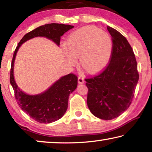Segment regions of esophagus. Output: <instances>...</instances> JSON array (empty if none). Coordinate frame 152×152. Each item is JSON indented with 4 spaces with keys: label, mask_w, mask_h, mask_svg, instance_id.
<instances>
[{
    "label": "esophagus",
    "mask_w": 152,
    "mask_h": 152,
    "mask_svg": "<svg viewBox=\"0 0 152 152\" xmlns=\"http://www.w3.org/2000/svg\"><path fill=\"white\" fill-rule=\"evenodd\" d=\"M84 82V79L82 76H78V83L82 84Z\"/></svg>",
    "instance_id": "esophagus-1"
}]
</instances>
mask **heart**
I'll return each instance as SVG.
<instances>
[{
    "mask_svg": "<svg viewBox=\"0 0 152 152\" xmlns=\"http://www.w3.org/2000/svg\"><path fill=\"white\" fill-rule=\"evenodd\" d=\"M66 57L71 64L80 56V64L89 73L100 71L111 57L113 42L109 34L96 27L88 26L76 31L66 42Z\"/></svg>",
    "mask_w": 152,
    "mask_h": 152,
    "instance_id": "1",
    "label": "heart"
}]
</instances>
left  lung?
I'll list each match as a JSON object with an SVG mask.
<instances>
[{
	"label": "left lung",
	"mask_w": 152,
	"mask_h": 152,
	"mask_svg": "<svg viewBox=\"0 0 152 152\" xmlns=\"http://www.w3.org/2000/svg\"><path fill=\"white\" fill-rule=\"evenodd\" d=\"M111 35V57L101 73L85 78L87 104L95 117L117 118L132 104L139 80L137 64L132 46L116 29L107 26Z\"/></svg>",
	"instance_id": "obj_1"
}]
</instances>
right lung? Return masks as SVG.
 <instances>
[{"label": "right lung", "mask_w": 152, "mask_h": 152, "mask_svg": "<svg viewBox=\"0 0 152 152\" xmlns=\"http://www.w3.org/2000/svg\"><path fill=\"white\" fill-rule=\"evenodd\" d=\"M73 27L72 25L59 23L42 25L25 34L15 50L11 67L10 82L14 90L15 99L20 109L39 123H52L62 117L68 109L69 96L77 87L78 77L74 74H69L61 77L43 93L33 96L28 95L20 91L15 83L13 76L15 56L23 43L38 36L48 37L59 45L61 36Z\"/></svg>", "instance_id": "obj_1"}]
</instances>
